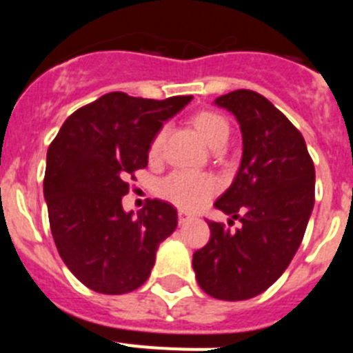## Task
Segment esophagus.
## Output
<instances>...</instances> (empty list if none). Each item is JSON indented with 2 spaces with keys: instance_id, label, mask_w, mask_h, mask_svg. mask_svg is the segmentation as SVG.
I'll use <instances>...</instances> for the list:
<instances>
[{
  "instance_id": "34e87169",
  "label": "esophagus",
  "mask_w": 353,
  "mask_h": 353,
  "mask_svg": "<svg viewBox=\"0 0 353 353\" xmlns=\"http://www.w3.org/2000/svg\"><path fill=\"white\" fill-rule=\"evenodd\" d=\"M179 221H180V224H183L185 221H189V214H187L185 210H179Z\"/></svg>"
}]
</instances>
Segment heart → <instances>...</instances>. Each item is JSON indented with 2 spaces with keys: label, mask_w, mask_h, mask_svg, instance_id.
<instances>
[{
  "label": "heart",
  "mask_w": 353,
  "mask_h": 353,
  "mask_svg": "<svg viewBox=\"0 0 353 353\" xmlns=\"http://www.w3.org/2000/svg\"><path fill=\"white\" fill-rule=\"evenodd\" d=\"M192 125L198 130L201 139L214 150L223 148L230 138V125H228L226 118L215 111L196 113L192 117ZM162 141H164V130L155 134L150 143V157H159ZM215 191H217V182L210 174L187 173V171L171 173L157 185V192L161 198L183 208V210H194V208L201 207Z\"/></svg>",
  "instance_id": "b5f03b06"
}]
</instances>
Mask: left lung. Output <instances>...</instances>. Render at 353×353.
Masks as SVG:
<instances>
[{"label": "left lung", "instance_id": "left-lung-1", "mask_svg": "<svg viewBox=\"0 0 353 353\" xmlns=\"http://www.w3.org/2000/svg\"><path fill=\"white\" fill-rule=\"evenodd\" d=\"M214 104L242 132L240 168L215 208L242 228L210 221V240L192 254V269L210 297L248 301L281 277L301 245L314 205V166L302 134L263 95L235 90Z\"/></svg>", "mask_w": 353, "mask_h": 353}]
</instances>
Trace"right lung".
I'll return each mask as SVG.
<instances>
[{"label":"right lung","mask_w":353,"mask_h":353,"mask_svg":"<svg viewBox=\"0 0 353 353\" xmlns=\"http://www.w3.org/2000/svg\"><path fill=\"white\" fill-rule=\"evenodd\" d=\"M192 97L166 101L105 93L65 120L48 150L43 198L61 260L90 290L134 292L150 277L155 252L179 224L176 208L148 199L125 212V182L148 164L150 143L162 123Z\"/></svg>","instance_id":"right-lung-1"}]
</instances>
